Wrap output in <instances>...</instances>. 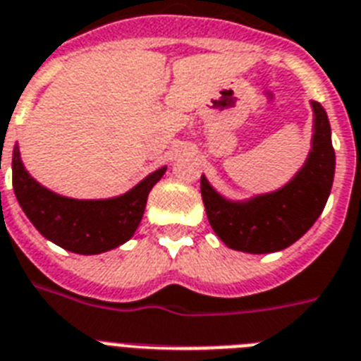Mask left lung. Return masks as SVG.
<instances>
[{
	"instance_id": "obj_1",
	"label": "left lung",
	"mask_w": 361,
	"mask_h": 361,
	"mask_svg": "<svg viewBox=\"0 0 361 361\" xmlns=\"http://www.w3.org/2000/svg\"><path fill=\"white\" fill-rule=\"evenodd\" d=\"M312 107L315 114L312 152L302 169L282 189L247 202H231L202 176L200 190L207 219L226 247L250 254L283 250L298 241L323 213L332 189L336 154L326 111L319 102H312Z\"/></svg>"
}]
</instances>
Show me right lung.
I'll return each instance as SVG.
<instances>
[{
  "label": "right lung",
  "mask_w": 361,
  "mask_h": 361,
  "mask_svg": "<svg viewBox=\"0 0 361 361\" xmlns=\"http://www.w3.org/2000/svg\"><path fill=\"white\" fill-rule=\"evenodd\" d=\"M166 166L152 172L126 195L107 200H74L35 181L13 150V187L20 207L46 239L75 254H102L124 245L140 224L152 187Z\"/></svg>",
  "instance_id": "add662e5"
}]
</instances>
